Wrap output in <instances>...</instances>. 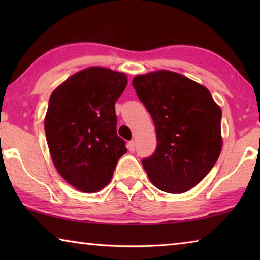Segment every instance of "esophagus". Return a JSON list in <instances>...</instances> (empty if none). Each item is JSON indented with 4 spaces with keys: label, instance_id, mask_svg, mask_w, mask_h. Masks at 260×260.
<instances>
[{
    "label": "esophagus",
    "instance_id": "obj_1",
    "mask_svg": "<svg viewBox=\"0 0 260 260\" xmlns=\"http://www.w3.org/2000/svg\"><path fill=\"white\" fill-rule=\"evenodd\" d=\"M127 148H128L129 151L135 150V141H129L128 144H127Z\"/></svg>",
    "mask_w": 260,
    "mask_h": 260
}]
</instances>
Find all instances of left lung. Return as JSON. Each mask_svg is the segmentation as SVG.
I'll list each match as a JSON object with an SVG mask.
<instances>
[{
  "instance_id": "left-lung-1",
  "label": "left lung",
  "mask_w": 260,
  "mask_h": 260,
  "mask_svg": "<svg viewBox=\"0 0 260 260\" xmlns=\"http://www.w3.org/2000/svg\"><path fill=\"white\" fill-rule=\"evenodd\" d=\"M132 82L157 134L155 152L142 160L149 179L169 193L190 190L221 152V109L208 88L169 70L139 74Z\"/></svg>"
}]
</instances>
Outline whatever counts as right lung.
Segmentation results:
<instances>
[{"label":"right lung","mask_w":260,"mask_h":260,"mask_svg":"<svg viewBox=\"0 0 260 260\" xmlns=\"http://www.w3.org/2000/svg\"><path fill=\"white\" fill-rule=\"evenodd\" d=\"M127 76L102 67L72 74L52 91L45 131L60 177L82 192H98L112 179L127 149L117 135L114 104Z\"/></svg>","instance_id":"right-lung-1"}]
</instances>
